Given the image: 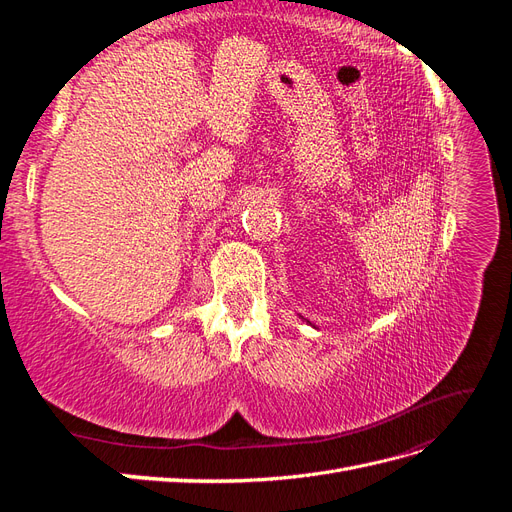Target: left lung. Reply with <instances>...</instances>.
I'll return each instance as SVG.
<instances>
[{"label":"left lung","instance_id":"obj_1","mask_svg":"<svg viewBox=\"0 0 512 512\" xmlns=\"http://www.w3.org/2000/svg\"><path fill=\"white\" fill-rule=\"evenodd\" d=\"M307 322H309V320H307Z\"/></svg>","mask_w":512,"mask_h":512}]
</instances>
